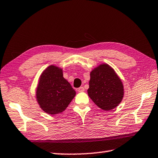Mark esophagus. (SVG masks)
I'll list each match as a JSON object with an SVG mask.
<instances>
[{
    "mask_svg": "<svg viewBox=\"0 0 158 158\" xmlns=\"http://www.w3.org/2000/svg\"><path fill=\"white\" fill-rule=\"evenodd\" d=\"M77 90H78V92H82L85 91V89L83 87H80L78 89H77Z\"/></svg>",
    "mask_w": 158,
    "mask_h": 158,
    "instance_id": "1",
    "label": "esophagus"
}]
</instances>
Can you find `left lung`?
Segmentation results:
<instances>
[{
    "label": "left lung",
    "mask_w": 158,
    "mask_h": 158,
    "mask_svg": "<svg viewBox=\"0 0 158 158\" xmlns=\"http://www.w3.org/2000/svg\"><path fill=\"white\" fill-rule=\"evenodd\" d=\"M88 94L97 106L105 111L112 110L122 101L124 86L113 68L103 63L90 72Z\"/></svg>",
    "instance_id": "left-lung-1"
}]
</instances>
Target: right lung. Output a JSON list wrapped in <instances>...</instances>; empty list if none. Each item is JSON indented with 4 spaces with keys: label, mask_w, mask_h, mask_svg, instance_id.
Instances as JSON below:
<instances>
[{
    "label": "right lung",
    "mask_w": 158,
    "mask_h": 158,
    "mask_svg": "<svg viewBox=\"0 0 158 158\" xmlns=\"http://www.w3.org/2000/svg\"><path fill=\"white\" fill-rule=\"evenodd\" d=\"M76 95L70 83L63 77V69L50 65L40 76L35 98L40 107L51 115L60 114Z\"/></svg>",
    "instance_id": "obj_1"
}]
</instances>
